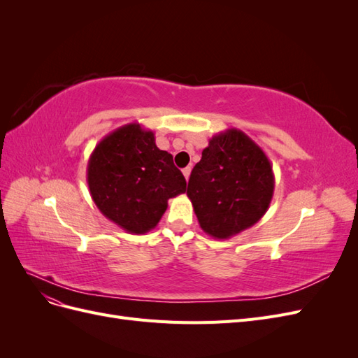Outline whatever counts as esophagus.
Returning <instances> with one entry per match:
<instances>
[{"mask_svg": "<svg viewBox=\"0 0 358 358\" xmlns=\"http://www.w3.org/2000/svg\"><path fill=\"white\" fill-rule=\"evenodd\" d=\"M182 173H183V176H185V179L188 180L189 179V175H191V167H185L182 170Z\"/></svg>", "mask_w": 358, "mask_h": 358, "instance_id": "esophagus-1", "label": "esophagus"}]
</instances>
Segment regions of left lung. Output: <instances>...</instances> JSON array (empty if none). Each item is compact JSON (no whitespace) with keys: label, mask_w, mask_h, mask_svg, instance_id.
Instances as JSON below:
<instances>
[{"label":"left lung","mask_w":358,"mask_h":358,"mask_svg":"<svg viewBox=\"0 0 358 358\" xmlns=\"http://www.w3.org/2000/svg\"><path fill=\"white\" fill-rule=\"evenodd\" d=\"M273 191L275 175L264 150L241 129L229 128L203 149L187 196L201 230L221 241L262 220Z\"/></svg>","instance_id":"8db88e82"}]
</instances>
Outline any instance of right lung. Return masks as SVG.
Returning a JSON list of instances; mask_svg holds the SVG:
<instances>
[{
  "instance_id": "obj_1",
  "label": "right lung",
  "mask_w": 358,
  "mask_h": 358,
  "mask_svg": "<svg viewBox=\"0 0 358 358\" xmlns=\"http://www.w3.org/2000/svg\"><path fill=\"white\" fill-rule=\"evenodd\" d=\"M86 180L96 208L131 234L155 229L169 199L183 194L187 180L150 129L133 122L116 128L95 146Z\"/></svg>"
}]
</instances>
